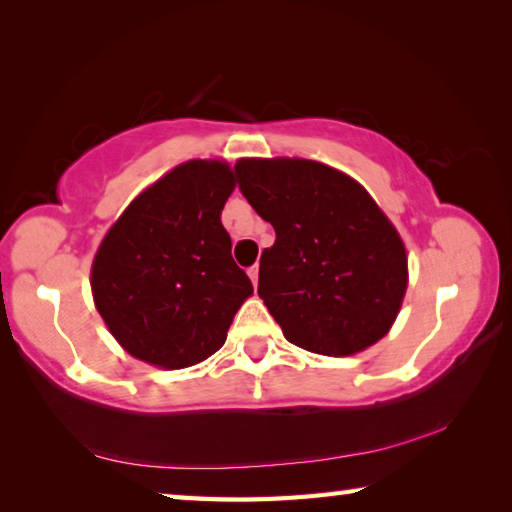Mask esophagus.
Instances as JSON below:
<instances>
[{
	"label": "esophagus",
	"instance_id": "esophagus-1",
	"mask_svg": "<svg viewBox=\"0 0 512 512\" xmlns=\"http://www.w3.org/2000/svg\"><path fill=\"white\" fill-rule=\"evenodd\" d=\"M248 277H250V280H253V284L257 287V277H259V266L257 264L248 268Z\"/></svg>",
	"mask_w": 512,
	"mask_h": 512
}]
</instances>
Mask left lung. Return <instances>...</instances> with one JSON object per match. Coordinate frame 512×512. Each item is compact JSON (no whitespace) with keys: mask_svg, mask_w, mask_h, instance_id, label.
Returning a JSON list of instances; mask_svg holds the SVG:
<instances>
[{"mask_svg":"<svg viewBox=\"0 0 512 512\" xmlns=\"http://www.w3.org/2000/svg\"><path fill=\"white\" fill-rule=\"evenodd\" d=\"M235 173L275 230L257 293L287 341L327 357L377 343L402 305L406 250L366 189L311 160H239Z\"/></svg>","mask_w":512,"mask_h":512,"instance_id":"8db88e82","label":"left lung"}]
</instances>
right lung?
<instances>
[{
  "label": "right lung",
  "instance_id": "obj_1",
  "mask_svg": "<svg viewBox=\"0 0 512 512\" xmlns=\"http://www.w3.org/2000/svg\"><path fill=\"white\" fill-rule=\"evenodd\" d=\"M232 189L225 162H185L137 196L103 239L92 264L94 305L128 354L185 368L225 343L253 293L221 223Z\"/></svg>",
  "mask_w": 512,
  "mask_h": 512
}]
</instances>
